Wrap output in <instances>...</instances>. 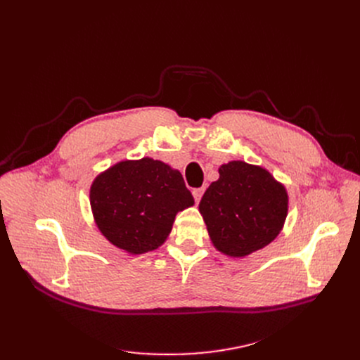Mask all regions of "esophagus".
I'll return each mask as SVG.
<instances>
[{
  "instance_id": "esophagus-1",
  "label": "esophagus",
  "mask_w": 360,
  "mask_h": 360,
  "mask_svg": "<svg viewBox=\"0 0 360 360\" xmlns=\"http://www.w3.org/2000/svg\"><path fill=\"white\" fill-rule=\"evenodd\" d=\"M204 190H205L204 186H201V188H194V190H193V195H194L195 202H198V201L201 200V197H202V194H204Z\"/></svg>"
}]
</instances>
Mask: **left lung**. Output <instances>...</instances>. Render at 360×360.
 <instances>
[{
  "label": "left lung",
  "instance_id": "left-lung-1",
  "mask_svg": "<svg viewBox=\"0 0 360 360\" xmlns=\"http://www.w3.org/2000/svg\"><path fill=\"white\" fill-rule=\"evenodd\" d=\"M219 174L198 205L214 247L231 257L264 248L285 223V186L266 169L240 160L221 165Z\"/></svg>",
  "mask_w": 360,
  "mask_h": 360
}]
</instances>
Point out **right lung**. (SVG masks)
<instances>
[{
  "instance_id": "add662e5",
  "label": "right lung",
  "mask_w": 360,
  "mask_h": 360,
  "mask_svg": "<svg viewBox=\"0 0 360 360\" xmlns=\"http://www.w3.org/2000/svg\"><path fill=\"white\" fill-rule=\"evenodd\" d=\"M98 228L131 254L153 251L165 242L178 212L194 204L179 170L160 160H125L108 169L90 188Z\"/></svg>"
}]
</instances>
